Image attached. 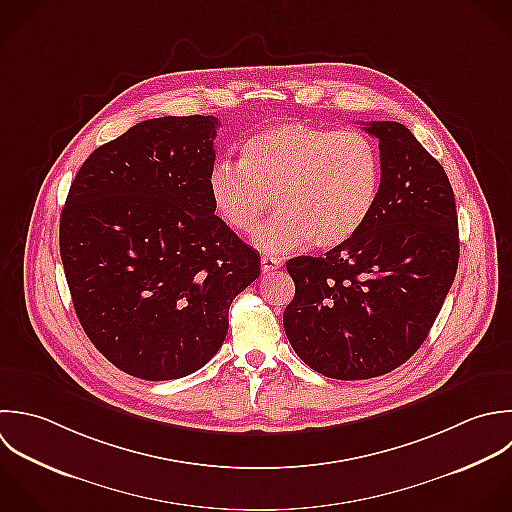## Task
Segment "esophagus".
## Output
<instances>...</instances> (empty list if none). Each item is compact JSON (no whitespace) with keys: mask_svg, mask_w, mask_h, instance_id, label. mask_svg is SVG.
I'll use <instances>...</instances> for the list:
<instances>
[{"mask_svg":"<svg viewBox=\"0 0 512 512\" xmlns=\"http://www.w3.org/2000/svg\"><path fill=\"white\" fill-rule=\"evenodd\" d=\"M283 267V259L281 257H273V255H263L261 257V269L263 273H269V271H275Z\"/></svg>","mask_w":512,"mask_h":512,"instance_id":"1","label":"esophagus"}]
</instances>
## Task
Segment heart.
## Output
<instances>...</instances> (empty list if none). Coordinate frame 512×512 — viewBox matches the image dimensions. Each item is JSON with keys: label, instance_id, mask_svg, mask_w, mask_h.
<instances>
[{"label": "heart", "instance_id": "1", "mask_svg": "<svg viewBox=\"0 0 512 512\" xmlns=\"http://www.w3.org/2000/svg\"><path fill=\"white\" fill-rule=\"evenodd\" d=\"M381 157L361 131H331L299 121L277 123L241 145V159L217 161L207 179L217 215L251 235L275 203L279 213L257 233L269 253L305 243L333 249L371 217L381 189Z\"/></svg>", "mask_w": 512, "mask_h": 512}]
</instances>
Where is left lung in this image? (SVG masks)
<instances>
[{
  "instance_id": "left-lung-1",
  "label": "left lung",
  "mask_w": 512,
  "mask_h": 512,
  "mask_svg": "<svg viewBox=\"0 0 512 512\" xmlns=\"http://www.w3.org/2000/svg\"><path fill=\"white\" fill-rule=\"evenodd\" d=\"M381 189L365 227L325 257H295L287 339L313 371L373 379L427 339L459 267L455 193L443 165L397 121H371Z\"/></svg>"
}]
</instances>
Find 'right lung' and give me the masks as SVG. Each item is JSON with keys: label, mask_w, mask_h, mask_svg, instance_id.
Instances as JSON below:
<instances>
[{"label": "right lung", "mask_w": 512, "mask_h": 512, "mask_svg": "<svg viewBox=\"0 0 512 512\" xmlns=\"http://www.w3.org/2000/svg\"><path fill=\"white\" fill-rule=\"evenodd\" d=\"M219 121L155 117L97 147L59 221L77 319L95 349L145 381L201 369L261 257L215 215L209 171Z\"/></svg>", "instance_id": "right-lung-1"}]
</instances>
